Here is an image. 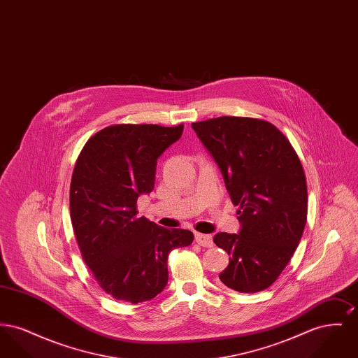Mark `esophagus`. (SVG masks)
<instances>
[{
    "label": "esophagus",
    "instance_id": "1",
    "mask_svg": "<svg viewBox=\"0 0 358 358\" xmlns=\"http://www.w3.org/2000/svg\"><path fill=\"white\" fill-rule=\"evenodd\" d=\"M194 238H196V243L200 244V245H203V247H212V245H213V240H212L210 235L196 234Z\"/></svg>",
    "mask_w": 358,
    "mask_h": 358
}]
</instances>
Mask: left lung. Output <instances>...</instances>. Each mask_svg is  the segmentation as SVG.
Segmentation results:
<instances>
[{"mask_svg":"<svg viewBox=\"0 0 358 358\" xmlns=\"http://www.w3.org/2000/svg\"><path fill=\"white\" fill-rule=\"evenodd\" d=\"M192 127L238 206V234L213 238L231 256L219 278L238 292L266 289L289 264L306 225L302 164L289 139L267 120L220 117Z\"/></svg>","mask_w":358,"mask_h":358,"instance_id":"8db88e82","label":"left lung"}]
</instances>
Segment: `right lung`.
<instances>
[{
  "mask_svg": "<svg viewBox=\"0 0 358 358\" xmlns=\"http://www.w3.org/2000/svg\"><path fill=\"white\" fill-rule=\"evenodd\" d=\"M184 124H115L91 136L71 180V222L96 282L118 301L139 303L168 283V256L190 245L187 229L138 217L136 200L154 189L157 159L180 139Z\"/></svg>",
  "mask_w": 358,
  "mask_h": 358,
  "instance_id": "obj_1",
  "label": "right lung"
}]
</instances>
